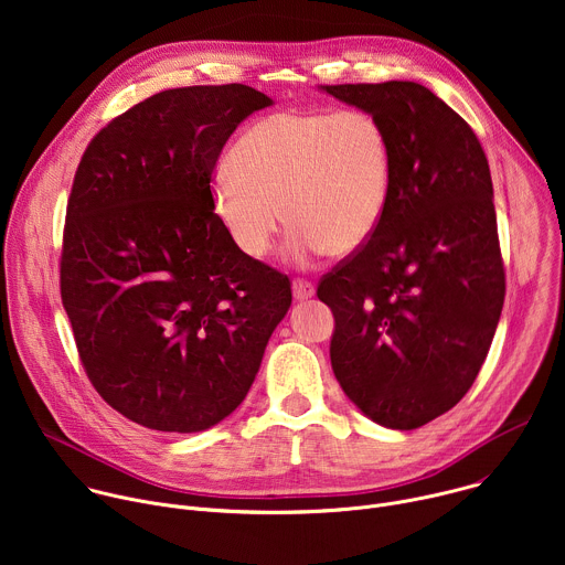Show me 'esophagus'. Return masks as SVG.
Masks as SVG:
<instances>
[{
	"label": "esophagus",
	"mask_w": 565,
	"mask_h": 565,
	"mask_svg": "<svg viewBox=\"0 0 565 565\" xmlns=\"http://www.w3.org/2000/svg\"><path fill=\"white\" fill-rule=\"evenodd\" d=\"M292 295L297 301H303V299H310L315 295V286L306 279H295L292 281Z\"/></svg>",
	"instance_id": "obj_1"
}]
</instances>
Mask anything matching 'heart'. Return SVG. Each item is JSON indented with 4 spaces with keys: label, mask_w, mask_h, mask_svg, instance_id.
<instances>
[{
    "label": "heart",
    "mask_w": 565,
    "mask_h": 565,
    "mask_svg": "<svg viewBox=\"0 0 565 565\" xmlns=\"http://www.w3.org/2000/svg\"><path fill=\"white\" fill-rule=\"evenodd\" d=\"M388 194V134L362 109L270 114L234 142L212 181L214 214L241 253L266 257L288 218L286 255L297 264L360 250Z\"/></svg>",
    "instance_id": "b5f03b06"
}]
</instances>
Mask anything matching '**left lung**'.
<instances>
[{"mask_svg": "<svg viewBox=\"0 0 565 565\" xmlns=\"http://www.w3.org/2000/svg\"><path fill=\"white\" fill-rule=\"evenodd\" d=\"M391 142V194L366 244L319 281L335 317L333 373L388 429L456 407L492 347L505 270L490 166L471 127L418 83L333 85Z\"/></svg>", "mask_w": 565, "mask_h": 565, "instance_id": "1", "label": "left lung"}]
</instances>
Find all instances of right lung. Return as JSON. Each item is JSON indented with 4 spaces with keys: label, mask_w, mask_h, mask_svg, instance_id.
Returning a JSON list of instances; mask_svg holds the SVG:
<instances>
[{
    "label": "right lung",
    "mask_w": 565,
    "mask_h": 565,
    "mask_svg": "<svg viewBox=\"0 0 565 565\" xmlns=\"http://www.w3.org/2000/svg\"><path fill=\"white\" fill-rule=\"evenodd\" d=\"M270 105L246 85L160 92L79 160L62 303L92 384L136 425L196 434L227 418L290 308L288 277L232 244L210 190L232 131Z\"/></svg>",
    "instance_id": "1"
}]
</instances>
